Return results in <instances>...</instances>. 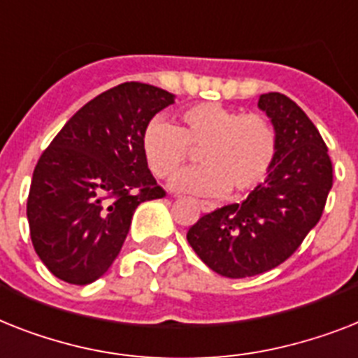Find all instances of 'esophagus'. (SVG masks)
I'll return each instance as SVG.
<instances>
[{
    "instance_id": "esophagus-1",
    "label": "esophagus",
    "mask_w": 358,
    "mask_h": 358,
    "mask_svg": "<svg viewBox=\"0 0 358 358\" xmlns=\"http://www.w3.org/2000/svg\"><path fill=\"white\" fill-rule=\"evenodd\" d=\"M199 208L202 209L204 213H209V211H213V206H211V204H206V202H200Z\"/></svg>"
}]
</instances>
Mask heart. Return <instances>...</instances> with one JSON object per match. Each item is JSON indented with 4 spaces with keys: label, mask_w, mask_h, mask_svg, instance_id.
<instances>
[{
    "label": "heart",
    "mask_w": 358,
    "mask_h": 358,
    "mask_svg": "<svg viewBox=\"0 0 358 358\" xmlns=\"http://www.w3.org/2000/svg\"><path fill=\"white\" fill-rule=\"evenodd\" d=\"M180 127L152 119L141 136L145 162L156 178H171L201 149L204 166L176 175L171 189L199 196L246 193L268 176L278 156V132L261 113H243L222 104H193L180 113Z\"/></svg>",
    "instance_id": "obj_1"
}]
</instances>
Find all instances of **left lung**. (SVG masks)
<instances>
[{
	"label": "left lung",
	"mask_w": 358,
	"mask_h": 358,
	"mask_svg": "<svg viewBox=\"0 0 358 358\" xmlns=\"http://www.w3.org/2000/svg\"><path fill=\"white\" fill-rule=\"evenodd\" d=\"M278 132V156L263 184L241 204L200 217L187 241L209 268L226 278H250L294 254L324 213L333 165L307 113L287 95L263 94L257 103Z\"/></svg>",
	"instance_id": "1"
}]
</instances>
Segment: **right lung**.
<instances>
[{
	"mask_svg": "<svg viewBox=\"0 0 358 358\" xmlns=\"http://www.w3.org/2000/svg\"><path fill=\"white\" fill-rule=\"evenodd\" d=\"M173 103V94L150 84H119L84 104L43 150L27 219L38 257L58 280H99L121 252L136 208L165 194L141 136Z\"/></svg>",
	"mask_w": 358,
	"mask_h": 358,
	"instance_id": "add662e5",
	"label": "right lung"
}]
</instances>
